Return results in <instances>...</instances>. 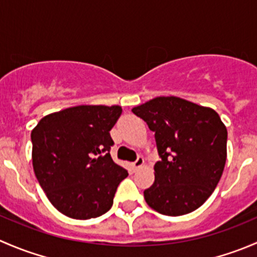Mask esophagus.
I'll list each match as a JSON object with an SVG mask.
<instances>
[{
    "label": "esophagus",
    "instance_id": "1",
    "mask_svg": "<svg viewBox=\"0 0 257 257\" xmlns=\"http://www.w3.org/2000/svg\"><path fill=\"white\" fill-rule=\"evenodd\" d=\"M143 164H144V159H143V157H138V158H137L136 162L133 163V168H134V170H138L139 168L143 167Z\"/></svg>",
    "mask_w": 257,
    "mask_h": 257
}]
</instances>
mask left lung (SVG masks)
Instances as JSON below:
<instances>
[{
	"label": "left lung",
	"instance_id": "1",
	"mask_svg": "<svg viewBox=\"0 0 257 257\" xmlns=\"http://www.w3.org/2000/svg\"><path fill=\"white\" fill-rule=\"evenodd\" d=\"M132 112L154 132L160 160L144 190L148 205L168 216L200 208L216 188L226 162V126L219 114L177 97H158Z\"/></svg>",
	"mask_w": 257,
	"mask_h": 257
}]
</instances>
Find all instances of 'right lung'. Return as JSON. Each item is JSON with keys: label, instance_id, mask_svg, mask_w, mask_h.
<instances>
[{"label": "right lung", "instance_id": "right-lung-1", "mask_svg": "<svg viewBox=\"0 0 257 257\" xmlns=\"http://www.w3.org/2000/svg\"><path fill=\"white\" fill-rule=\"evenodd\" d=\"M118 105H78L49 114L31 133L36 178L58 211L87 220L105 214L128 172L110 157Z\"/></svg>", "mask_w": 257, "mask_h": 257}]
</instances>
